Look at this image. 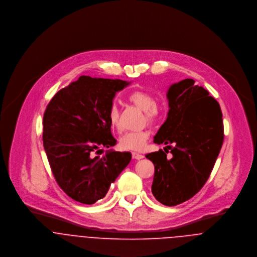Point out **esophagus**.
Segmentation results:
<instances>
[{"instance_id": "1", "label": "esophagus", "mask_w": 257, "mask_h": 257, "mask_svg": "<svg viewBox=\"0 0 257 257\" xmlns=\"http://www.w3.org/2000/svg\"><path fill=\"white\" fill-rule=\"evenodd\" d=\"M145 156L139 152H133V158L134 159H137V160H140V159H143Z\"/></svg>"}]
</instances>
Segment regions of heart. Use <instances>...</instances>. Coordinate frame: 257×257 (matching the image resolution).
I'll return each instance as SVG.
<instances>
[{
	"label": "heart",
	"mask_w": 257,
	"mask_h": 257,
	"mask_svg": "<svg viewBox=\"0 0 257 257\" xmlns=\"http://www.w3.org/2000/svg\"><path fill=\"white\" fill-rule=\"evenodd\" d=\"M128 101L135 106L145 111V122L154 123L157 121L160 115V110L157 108V102L153 95L150 93L137 90L128 95ZM108 119L110 128L113 131H119V110L115 105H112L108 112ZM149 138V133L147 130H141L136 132L125 133L118 142V146L123 150L139 151L147 145Z\"/></svg>",
	"instance_id": "heart-1"
}]
</instances>
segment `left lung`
Masks as SVG:
<instances>
[{"label":"left lung","instance_id":"left-lung-1","mask_svg":"<svg viewBox=\"0 0 257 257\" xmlns=\"http://www.w3.org/2000/svg\"><path fill=\"white\" fill-rule=\"evenodd\" d=\"M167 99V118L153 142L174 147L146 156L155 167L153 196L172 207L195 196L209 179L222 146L223 122L219 103L193 79L171 85Z\"/></svg>","mask_w":257,"mask_h":257}]
</instances>
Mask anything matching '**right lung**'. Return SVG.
I'll use <instances>...</instances> for the list:
<instances>
[{"label": "right lung", "instance_id": "1", "mask_svg": "<svg viewBox=\"0 0 257 257\" xmlns=\"http://www.w3.org/2000/svg\"><path fill=\"white\" fill-rule=\"evenodd\" d=\"M130 82L81 76L51 99L43 114V147L59 187L75 201L104 198L131 162V152L107 150L116 141L108 112L116 92Z\"/></svg>", "mask_w": 257, "mask_h": 257}]
</instances>
